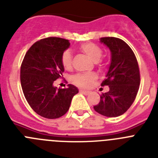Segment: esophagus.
Returning <instances> with one entry per match:
<instances>
[{"instance_id":"esophagus-1","label":"esophagus","mask_w":158,"mask_h":158,"mask_svg":"<svg viewBox=\"0 0 158 158\" xmlns=\"http://www.w3.org/2000/svg\"><path fill=\"white\" fill-rule=\"evenodd\" d=\"M80 92H82V93H83V94H84V95H88V94L90 93V91H86V90H83V89L80 90Z\"/></svg>"}]
</instances>
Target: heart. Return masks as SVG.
Here are the masks:
<instances>
[{
  "label": "heart",
  "mask_w": 158,
  "mask_h": 158,
  "mask_svg": "<svg viewBox=\"0 0 158 158\" xmlns=\"http://www.w3.org/2000/svg\"><path fill=\"white\" fill-rule=\"evenodd\" d=\"M81 50L85 53L91 60L97 63L100 60L103 54L101 48L93 43H84L81 46ZM61 62L63 67L66 70H70L72 67V54L70 50L64 51L61 58ZM96 79L95 73H86V74H78L73 77V83L83 87H88L91 86L92 82Z\"/></svg>",
  "instance_id": "obj_1"
}]
</instances>
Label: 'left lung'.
I'll return each instance as SVG.
<instances>
[{"label":"left lung","mask_w":158,"mask_h":158,"mask_svg":"<svg viewBox=\"0 0 158 158\" xmlns=\"http://www.w3.org/2000/svg\"><path fill=\"white\" fill-rule=\"evenodd\" d=\"M100 42L111 52L106 79L101 85L109 87L94 109L108 117H116L130 108L140 86V71L136 56L126 42L114 37L101 38Z\"/></svg>","instance_id":"obj_1"}]
</instances>
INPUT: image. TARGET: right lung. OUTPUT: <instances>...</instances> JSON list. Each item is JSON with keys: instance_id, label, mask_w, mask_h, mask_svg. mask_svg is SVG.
I'll return each mask as SVG.
<instances>
[{"instance_id": "right-lung-1", "label": "right lung", "mask_w": 158, "mask_h": 158, "mask_svg": "<svg viewBox=\"0 0 158 158\" xmlns=\"http://www.w3.org/2000/svg\"><path fill=\"white\" fill-rule=\"evenodd\" d=\"M70 46L69 40L44 38L35 42L24 57L21 67V84L28 104L39 116L59 118L68 111L79 89L72 84L57 88L54 82L64 71L61 58Z\"/></svg>"}]
</instances>
